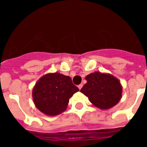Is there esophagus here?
<instances>
[{
  "label": "esophagus",
  "mask_w": 147,
  "mask_h": 147,
  "mask_svg": "<svg viewBox=\"0 0 147 147\" xmlns=\"http://www.w3.org/2000/svg\"><path fill=\"white\" fill-rule=\"evenodd\" d=\"M82 86H83L82 84H79V85H78V88H79L80 90H81V89H82Z\"/></svg>",
  "instance_id": "1"
}]
</instances>
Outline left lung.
<instances>
[{
	"label": "left lung",
	"mask_w": 147,
	"mask_h": 147,
	"mask_svg": "<svg viewBox=\"0 0 147 147\" xmlns=\"http://www.w3.org/2000/svg\"><path fill=\"white\" fill-rule=\"evenodd\" d=\"M87 83L80 90L95 107L107 109L119 102L121 97L119 81L109 74L96 72L85 78Z\"/></svg>",
	"instance_id": "obj_1"
}]
</instances>
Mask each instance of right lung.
<instances>
[{"label":"right lung","instance_id":"add662e5","mask_svg":"<svg viewBox=\"0 0 147 147\" xmlns=\"http://www.w3.org/2000/svg\"><path fill=\"white\" fill-rule=\"evenodd\" d=\"M79 91L69 76L50 73L37 82L32 90V97L36 107L48 116H55L67 109L69 99Z\"/></svg>","mask_w":147,"mask_h":147}]
</instances>
